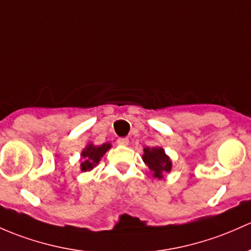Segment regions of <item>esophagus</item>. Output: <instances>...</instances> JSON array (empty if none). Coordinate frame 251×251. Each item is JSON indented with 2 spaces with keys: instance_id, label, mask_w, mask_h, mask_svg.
I'll return each mask as SVG.
<instances>
[{
  "instance_id": "34e87169",
  "label": "esophagus",
  "mask_w": 251,
  "mask_h": 251,
  "mask_svg": "<svg viewBox=\"0 0 251 251\" xmlns=\"http://www.w3.org/2000/svg\"><path fill=\"white\" fill-rule=\"evenodd\" d=\"M117 143L119 144V146H127L128 139L127 138H119L117 141Z\"/></svg>"
}]
</instances>
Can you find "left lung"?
Here are the masks:
<instances>
[{"instance_id": "obj_1", "label": "left lung", "mask_w": 251, "mask_h": 251, "mask_svg": "<svg viewBox=\"0 0 251 251\" xmlns=\"http://www.w3.org/2000/svg\"><path fill=\"white\" fill-rule=\"evenodd\" d=\"M144 163L149 167L150 172L155 178H163V173H168L172 170V161L166 155L165 150L160 147H146L143 149Z\"/></svg>"}]
</instances>
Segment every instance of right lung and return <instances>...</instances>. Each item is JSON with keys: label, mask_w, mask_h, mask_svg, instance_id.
<instances>
[{"label": "right lung", "mask_w": 251, "mask_h": 251, "mask_svg": "<svg viewBox=\"0 0 251 251\" xmlns=\"http://www.w3.org/2000/svg\"><path fill=\"white\" fill-rule=\"evenodd\" d=\"M110 147H112L110 143H104L102 146H94V144L89 143L85 147V149L81 151L80 170L83 172L91 171L100 162V160L107 152V150L110 149Z\"/></svg>", "instance_id": "1"}]
</instances>
